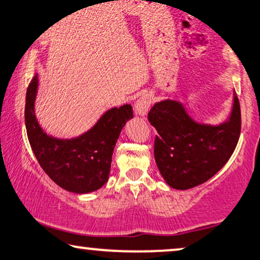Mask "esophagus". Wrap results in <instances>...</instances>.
Segmentation results:
<instances>
[{"instance_id":"obj_1","label":"esophagus","mask_w":260,"mask_h":260,"mask_svg":"<svg viewBox=\"0 0 260 260\" xmlns=\"http://www.w3.org/2000/svg\"><path fill=\"white\" fill-rule=\"evenodd\" d=\"M152 105V95L143 94L141 98L135 102V113L141 117H145L148 113V110Z\"/></svg>"}]
</instances>
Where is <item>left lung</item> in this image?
<instances>
[{
  "label": "left lung",
  "instance_id": "8db88e82",
  "mask_svg": "<svg viewBox=\"0 0 260 260\" xmlns=\"http://www.w3.org/2000/svg\"><path fill=\"white\" fill-rule=\"evenodd\" d=\"M156 165L170 187L190 189L205 183L225 165L241 133V110L234 92L232 115L225 123L198 124L177 101H160L150 108Z\"/></svg>",
  "mask_w": 260,
  "mask_h": 260
}]
</instances>
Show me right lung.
Masks as SVG:
<instances>
[{
    "mask_svg": "<svg viewBox=\"0 0 260 260\" xmlns=\"http://www.w3.org/2000/svg\"><path fill=\"white\" fill-rule=\"evenodd\" d=\"M38 78L28 84L25 125L28 142L37 161L53 182L77 194L90 193L108 181L112 154L125 123L134 117L130 105L107 111L84 135L72 140L48 136L35 115Z\"/></svg>",
    "mask_w": 260,
    "mask_h": 260,
    "instance_id": "obj_1",
    "label": "right lung"
}]
</instances>
